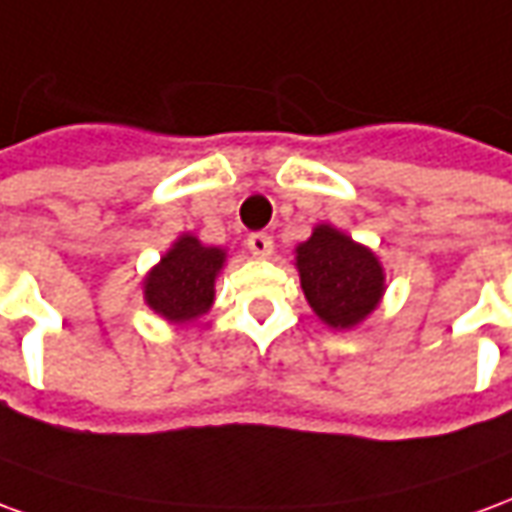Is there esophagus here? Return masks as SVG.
I'll return each mask as SVG.
<instances>
[{"mask_svg": "<svg viewBox=\"0 0 512 512\" xmlns=\"http://www.w3.org/2000/svg\"><path fill=\"white\" fill-rule=\"evenodd\" d=\"M248 250L256 256V259H267V256H273V237H270V234H264V231L250 234Z\"/></svg>", "mask_w": 512, "mask_h": 512, "instance_id": "esophagus-1", "label": "esophagus"}]
</instances>
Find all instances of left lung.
Instances as JSON below:
<instances>
[{
    "mask_svg": "<svg viewBox=\"0 0 512 512\" xmlns=\"http://www.w3.org/2000/svg\"><path fill=\"white\" fill-rule=\"evenodd\" d=\"M295 267L308 306L331 328H355L386 292L378 256L364 245L322 223L295 250Z\"/></svg>",
    "mask_w": 512,
    "mask_h": 512,
    "instance_id": "obj_1",
    "label": "left lung"
}]
</instances>
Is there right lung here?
<instances>
[{
  "mask_svg": "<svg viewBox=\"0 0 512 512\" xmlns=\"http://www.w3.org/2000/svg\"><path fill=\"white\" fill-rule=\"evenodd\" d=\"M226 264V250L206 248L184 234L146 275L143 295L148 308L168 322H195L215 303V278Z\"/></svg>",
  "mask_w": 512,
  "mask_h": 512,
  "instance_id": "add662e5",
  "label": "right lung"
}]
</instances>
